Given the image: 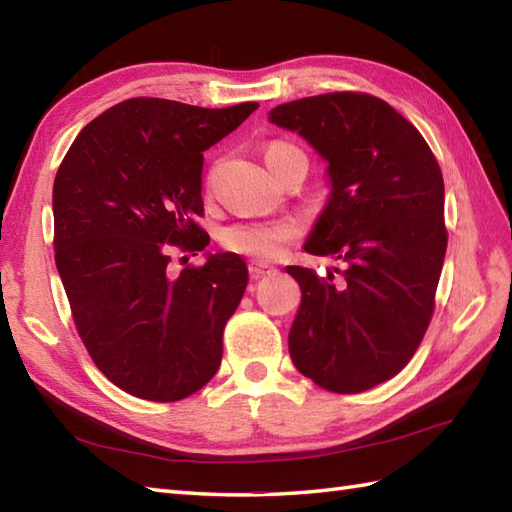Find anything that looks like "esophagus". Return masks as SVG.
I'll return each mask as SVG.
<instances>
[{
	"mask_svg": "<svg viewBox=\"0 0 512 512\" xmlns=\"http://www.w3.org/2000/svg\"><path fill=\"white\" fill-rule=\"evenodd\" d=\"M250 275L253 277H264V275H270V273H275V266H270V264H264V262H250Z\"/></svg>",
	"mask_w": 512,
	"mask_h": 512,
	"instance_id": "esophagus-1",
	"label": "esophagus"
}]
</instances>
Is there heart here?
<instances>
[{
  "label": "heart",
  "instance_id": "b5f03b06",
  "mask_svg": "<svg viewBox=\"0 0 512 512\" xmlns=\"http://www.w3.org/2000/svg\"><path fill=\"white\" fill-rule=\"evenodd\" d=\"M290 156H303V151L288 143H270L264 151L268 169H275L281 160H286ZM297 233L299 224L295 220H290V217L262 222H239L224 228L222 244L228 250H233V253L259 259V262H268V259L279 257L281 250L297 237Z\"/></svg>",
  "mask_w": 512,
  "mask_h": 512
}]
</instances>
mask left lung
<instances>
[{"label": "left lung", "instance_id": "1", "mask_svg": "<svg viewBox=\"0 0 512 512\" xmlns=\"http://www.w3.org/2000/svg\"><path fill=\"white\" fill-rule=\"evenodd\" d=\"M268 121L328 165V202L303 248L347 264L341 284L286 268L301 288L290 358L336 394L372 389L411 361L431 321L447 253L438 160L407 118L369 94L308 96L273 107Z\"/></svg>", "mask_w": 512, "mask_h": 512}]
</instances>
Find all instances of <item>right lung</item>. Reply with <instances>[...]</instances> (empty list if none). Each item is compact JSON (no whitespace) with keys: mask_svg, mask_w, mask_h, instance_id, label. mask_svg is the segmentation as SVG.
Returning a JSON list of instances; mask_svg holds the SVG:
<instances>
[{"mask_svg":"<svg viewBox=\"0 0 512 512\" xmlns=\"http://www.w3.org/2000/svg\"><path fill=\"white\" fill-rule=\"evenodd\" d=\"M129 99L81 129L54 178V250L81 341L127 394L154 402L202 389L248 270L235 253L169 273V246L204 250V151L257 110Z\"/></svg>","mask_w":512,"mask_h":512,"instance_id":"obj_1","label":"right lung"}]
</instances>
